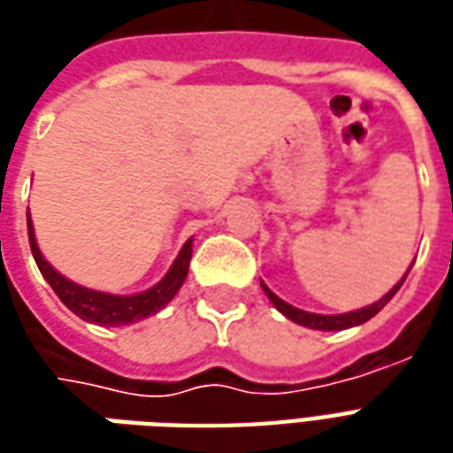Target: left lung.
Wrapping results in <instances>:
<instances>
[{"mask_svg":"<svg viewBox=\"0 0 453 453\" xmlns=\"http://www.w3.org/2000/svg\"><path fill=\"white\" fill-rule=\"evenodd\" d=\"M408 272H405V276H408ZM405 276H403L398 284L393 286V288H390L388 294L383 296L380 301L366 305V308H361V311H351V313H342V315L308 313V311H301V308H296V305L281 301V298H279L276 294H272L265 284H262V288H265V294L269 296V301L274 303L276 311H279V313H284L288 320L303 325V327H311V330H330V333H333V330H347V327H354V325H361V323H366V320H371V318L379 313L383 305L388 303L393 296L398 294V288L403 286V281H405Z\"/></svg>","mask_w":453,"mask_h":453,"instance_id":"left-lung-1","label":"left lung"}]
</instances>
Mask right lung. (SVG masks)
<instances>
[{"label":"right lung","mask_w":453,"mask_h":453,"mask_svg":"<svg viewBox=\"0 0 453 453\" xmlns=\"http://www.w3.org/2000/svg\"><path fill=\"white\" fill-rule=\"evenodd\" d=\"M28 242H31V252H34L35 265L41 269V274L45 276V281L50 284V288L58 294V298L74 315H80L82 320L102 325V327H120V325L138 323L142 318L159 313L177 296L179 288H181V284H184V279L188 274V262H191V240H187L184 247H181V252L177 255V259H174V265L169 266V272L159 284H155L148 291H142V294L113 296L84 288V286L65 279L60 272H55L53 266L43 259L41 250H38L31 216H28Z\"/></svg>","instance_id":"1"}]
</instances>
